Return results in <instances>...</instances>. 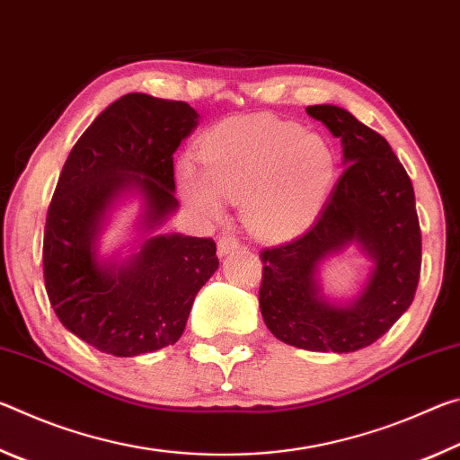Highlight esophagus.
<instances>
[{
	"instance_id": "obj_1",
	"label": "esophagus",
	"mask_w": 460,
	"mask_h": 460,
	"mask_svg": "<svg viewBox=\"0 0 460 460\" xmlns=\"http://www.w3.org/2000/svg\"><path fill=\"white\" fill-rule=\"evenodd\" d=\"M239 247V241L237 237L233 235H221L219 241H217V249H219V255H227L231 252H235Z\"/></svg>"
}]
</instances>
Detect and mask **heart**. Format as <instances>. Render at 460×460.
I'll list each match as a JSON object with an SVG mask.
<instances>
[{
  "mask_svg": "<svg viewBox=\"0 0 460 460\" xmlns=\"http://www.w3.org/2000/svg\"><path fill=\"white\" fill-rule=\"evenodd\" d=\"M199 154L205 173L190 160L178 166L184 200L211 219L223 215V197L241 200L247 227L270 239L306 229L337 172L334 154L323 137L276 118L223 123Z\"/></svg>",
  "mask_w": 460,
  "mask_h": 460,
  "instance_id": "obj_1",
  "label": "heart"
}]
</instances>
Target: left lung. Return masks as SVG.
Instances as JSON below:
<instances>
[{
  "mask_svg": "<svg viewBox=\"0 0 460 460\" xmlns=\"http://www.w3.org/2000/svg\"><path fill=\"white\" fill-rule=\"evenodd\" d=\"M306 113L341 137L347 168L305 235L261 249L260 308L286 345L351 353L384 337L414 300L422 266L414 186L385 137L347 109L313 105ZM349 243H359L376 268L351 307H334L317 294L314 276Z\"/></svg>",
  "mask_w": 460,
  "mask_h": 460,
  "instance_id": "1",
  "label": "left lung"
}]
</instances>
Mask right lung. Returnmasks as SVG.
<instances>
[{"label":"right lung","instance_id":"right-lung-1","mask_svg":"<svg viewBox=\"0 0 460 460\" xmlns=\"http://www.w3.org/2000/svg\"><path fill=\"white\" fill-rule=\"evenodd\" d=\"M199 113L184 101L128 93L73 146L44 227V286L54 314L113 357L152 353L181 339L194 296L219 268L211 237L155 235L129 261L101 263L97 231L123 190L139 189L154 229L178 207L174 158Z\"/></svg>","mask_w":460,"mask_h":460}]
</instances>
